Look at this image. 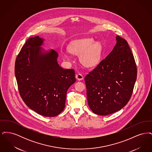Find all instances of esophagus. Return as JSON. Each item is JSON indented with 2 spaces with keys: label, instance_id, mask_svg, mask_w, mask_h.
<instances>
[{
  "label": "esophagus",
  "instance_id": "esophagus-1",
  "mask_svg": "<svg viewBox=\"0 0 152 152\" xmlns=\"http://www.w3.org/2000/svg\"><path fill=\"white\" fill-rule=\"evenodd\" d=\"M76 79L77 80L81 81V80L83 79L84 77H83V76L81 74L77 73V75H76Z\"/></svg>",
  "mask_w": 152,
  "mask_h": 152
}]
</instances>
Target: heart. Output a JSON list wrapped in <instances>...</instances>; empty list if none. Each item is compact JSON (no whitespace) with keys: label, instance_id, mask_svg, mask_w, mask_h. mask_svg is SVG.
I'll use <instances>...</instances> for the list:
<instances>
[{"label":"heart","instance_id":"b5f03b06","mask_svg":"<svg viewBox=\"0 0 152 152\" xmlns=\"http://www.w3.org/2000/svg\"><path fill=\"white\" fill-rule=\"evenodd\" d=\"M69 51L74 55H80L81 64L87 68H93L99 65L101 61L102 44L93 38H83L73 41L68 47ZM63 58L69 60L66 53L63 54Z\"/></svg>","mask_w":152,"mask_h":152}]
</instances>
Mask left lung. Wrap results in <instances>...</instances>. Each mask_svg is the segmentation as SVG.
Listing matches in <instances>:
<instances>
[{"label": "left lung", "mask_w": 152, "mask_h": 152, "mask_svg": "<svg viewBox=\"0 0 152 152\" xmlns=\"http://www.w3.org/2000/svg\"><path fill=\"white\" fill-rule=\"evenodd\" d=\"M113 50L85 77L88 105L96 115L107 116L124 107L137 79L134 56L127 42L116 36Z\"/></svg>", "instance_id": "8db88e82"}]
</instances>
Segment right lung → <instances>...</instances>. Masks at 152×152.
Segmentation results:
<instances>
[{"instance_id": "right-lung-1", "label": "right lung", "mask_w": 152, "mask_h": 152, "mask_svg": "<svg viewBox=\"0 0 152 152\" xmlns=\"http://www.w3.org/2000/svg\"><path fill=\"white\" fill-rule=\"evenodd\" d=\"M44 39L29 38L18 54L15 74L24 103L39 115L55 117L65 108L68 88L76 81L72 69H63L58 63V53L46 51Z\"/></svg>"}]
</instances>
